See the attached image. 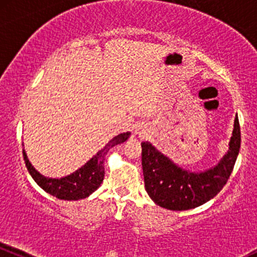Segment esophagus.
<instances>
[{"label": "esophagus", "instance_id": "obj_1", "mask_svg": "<svg viewBox=\"0 0 257 257\" xmlns=\"http://www.w3.org/2000/svg\"><path fill=\"white\" fill-rule=\"evenodd\" d=\"M135 132H137V134H139L140 137H143V135L145 134V128H144L143 125H138L137 129H135Z\"/></svg>", "mask_w": 257, "mask_h": 257}]
</instances>
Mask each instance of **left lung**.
<instances>
[{"instance_id": "obj_1", "label": "left lung", "mask_w": 257, "mask_h": 257, "mask_svg": "<svg viewBox=\"0 0 257 257\" xmlns=\"http://www.w3.org/2000/svg\"><path fill=\"white\" fill-rule=\"evenodd\" d=\"M142 148L144 182L149 196L167 210H190L215 197L229 179L240 149L239 119L235 117L234 120L227 155L216 167L201 173L182 170L149 142H143Z\"/></svg>"}]
</instances>
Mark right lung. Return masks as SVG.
Here are the masks:
<instances>
[{
  "label": "right lung",
  "mask_w": 257,
  "mask_h": 257,
  "mask_svg": "<svg viewBox=\"0 0 257 257\" xmlns=\"http://www.w3.org/2000/svg\"><path fill=\"white\" fill-rule=\"evenodd\" d=\"M131 133H122L117 137H114L102 150H100L92 157L91 160L87 161L85 165L78 171L73 172L69 176L63 177L60 179L46 178V177L41 176L35 168L33 167L32 163L28 160L27 154L23 150V157L25 161V166H27L28 171H29L30 176L33 179L38 183L40 188L44 189L46 193L51 195L56 196L57 199L61 200H79L87 197L90 194L94 193L96 189L100 187L102 183L103 177H105V167H103V161L107 152L114 145L122 144L129 138Z\"/></svg>",
  "instance_id": "add662e5"
}]
</instances>
